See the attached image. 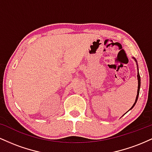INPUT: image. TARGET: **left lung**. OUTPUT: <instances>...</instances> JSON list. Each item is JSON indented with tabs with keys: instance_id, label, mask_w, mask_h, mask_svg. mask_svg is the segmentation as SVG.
<instances>
[{
	"instance_id": "1",
	"label": "left lung",
	"mask_w": 152,
	"mask_h": 152,
	"mask_svg": "<svg viewBox=\"0 0 152 152\" xmlns=\"http://www.w3.org/2000/svg\"><path fill=\"white\" fill-rule=\"evenodd\" d=\"M136 61V59H135ZM137 77H138V90H137V98H136V100H135V102H134V105L132 106V107L130 109H132V108L134 107V105L136 104V103L137 102V99H138V97H139V90H140V85H141V78H140V76H139V71H138V75H137ZM129 109V110H130Z\"/></svg>"
}]
</instances>
